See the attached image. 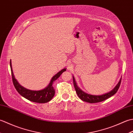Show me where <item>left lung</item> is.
Listing matches in <instances>:
<instances>
[{"label": "left lung", "instance_id": "left-lung-1", "mask_svg": "<svg viewBox=\"0 0 133 133\" xmlns=\"http://www.w3.org/2000/svg\"><path fill=\"white\" fill-rule=\"evenodd\" d=\"M73 77V83H74V86L75 87V91L79 98L81 100H82L84 102H89L91 103L100 102L106 100L107 98L111 97V96L114 95L115 93L117 92L120 86L121 82V78L119 82L118 83L116 86H115L112 90H111V91L107 93H105V94H103L102 95H91V94H87V93L82 91V90L78 86L77 82H76V81L75 80L74 77Z\"/></svg>", "mask_w": 133, "mask_h": 133}]
</instances>
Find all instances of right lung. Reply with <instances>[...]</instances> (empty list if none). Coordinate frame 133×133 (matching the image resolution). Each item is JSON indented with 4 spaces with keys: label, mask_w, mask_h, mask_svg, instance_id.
Returning <instances> with one entry per match:
<instances>
[{
    "label": "right lung",
    "mask_w": 133,
    "mask_h": 133,
    "mask_svg": "<svg viewBox=\"0 0 133 133\" xmlns=\"http://www.w3.org/2000/svg\"><path fill=\"white\" fill-rule=\"evenodd\" d=\"M10 67L11 71V75H12V82L14 86L17 90L19 94H21L22 97H23L27 99L31 102L39 103H47L51 101V99L54 97L55 95V90L52 86L53 82L55 81L57 79L60 77V75L64 71H66V69L64 68L62 69L61 71H59L57 74H55L52 78L50 83L46 87L41 90H31L27 89L23 87L18 82L14 77L12 64H11V61H10Z\"/></svg>",
    "instance_id": "add662e5"
}]
</instances>
